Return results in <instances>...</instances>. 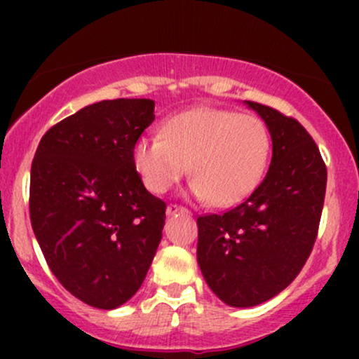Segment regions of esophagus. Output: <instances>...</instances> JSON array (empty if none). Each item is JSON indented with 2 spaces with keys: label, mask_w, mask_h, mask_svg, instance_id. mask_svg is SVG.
I'll return each instance as SVG.
<instances>
[{
  "label": "esophagus",
  "mask_w": 359,
  "mask_h": 359,
  "mask_svg": "<svg viewBox=\"0 0 359 359\" xmlns=\"http://www.w3.org/2000/svg\"><path fill=\"white\" fill-rule=\"evenodd\" d=\"M166 213L168 215H175V213H189L187 212L184 206H179V205H168V208H166Z\"/></svg>",
  "instance_id": "obj_1"
}]
</instances>
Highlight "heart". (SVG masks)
Instances as JSON below:
<instances>
[{
  "label": "heart",
  "mask_w": 359,
  "mask_h": 359,
  "mask_svg": "<svg viewBox=\"0 0 359 359\" xmlns=\"http://www.w3.org/2000/svg\"><path fill=\"white\" fill-rule=\"evenodd\" d=\"M271 156V133L253 114L193 107L173 114L161 135L140 137L132 161L144 186L163 194L187 172L191 193L217 208L238 205L259 187Z\"/></svg>",
  "instance_id": "b5f03b06"
}]
</instances>
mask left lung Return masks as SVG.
<instances>
[{"mask_svg":"<svg viewBox=\"0 0 359 359\" xmlns=\"http://www.w3.org/2000/svg\"><path fill=\"white\" fill-rule=\"evenodd\" d=\"M245 104L271 133L267 175L236 208L198 219L203 278L233 307L259 306L295 280L316 241L327 191V166L307 130L273 107Z\"/></svg>","mask_w":359,"mask_h":359,"instance_id":"8db88e82","label":"left lung"}]
</instances>
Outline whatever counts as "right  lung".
<instances>
[{
	"label": "right lung",
	"instance_id": "1",
	"mask_svg": "<svg viewBox=\"0 0 359 359\" xmlns=\"http://www.w3.org/2000/svg\"><path fill=\"white\" fill-rule=\"evenodd\" d=\"M153 121L154 100H102L52 126L32 159L36 240L60 285L92 307L132 299L161 241L166 205L132 161Z\"/></svg>",
	"mask_w": 359,
	"mask_h": 359
}]
</instances>
